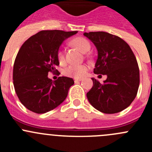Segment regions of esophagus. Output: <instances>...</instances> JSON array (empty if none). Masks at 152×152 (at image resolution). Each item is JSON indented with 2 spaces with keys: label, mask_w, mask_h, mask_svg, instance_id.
<instances>
[{
  "label": "esophagus",
  "mask_w": 152,
  "mask_h": 152,
  "mask_svg": "<svg viewBox=\"0 0 152 152\" xmlns=\"http://www.w3.org/2000/svg\"><path fill=\"white\" fill-rule=\"evenodd\" d=\"M82 79H74V82H80L82 81Z\"/></svg>",
  "instance_id": "34e87169"
}]
</instances>
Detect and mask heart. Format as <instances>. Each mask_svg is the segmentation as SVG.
I'll return each instance as SVG.
<instances>
[{"mask_svg":"<svg viewBox=\"0 0 152 152\" xmlns=\"http://www.w3.org/2000/svg\"><path fill=\"white\" fill-rule=\"evenodd\" d=\"M71 43L82 53H87L90 49V42L85 38L76 37L72 40ZM57 56L60 62H62L65 59L63 50L59 49ZM87 67L85 65H70L64 70V74L67 76H70V77L81 78L85 76L87 73Z\"/></svg>","mask_w":152,"mask_h":152,"instance_id":"heart-1","label":"heart"}]
</instances>
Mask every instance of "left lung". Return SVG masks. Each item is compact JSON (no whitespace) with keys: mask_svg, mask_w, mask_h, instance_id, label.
Listing matches in <instances>:
<instances>
[{"mask_svg":"<svg viewBox=\"0 0 152 152\" xmlns=\"http://www.w3.org/2000/svg\"><path fill=\"white\" fill-rule=\"evenodd\" d=\"M98 50L93 72L107 75L100 83L92 78L93 86L87 93L94 108L106 114L125 110L137 96L140 72L137 59L129 45L119 37L104 31L84 33Z\"/></svg>","mask_w":152,"mask_h":152,"instance_id":"1","label":"left lung"}]
</instances>
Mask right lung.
I'll return each mask as SVG.
<instances>
[{
  "mask_svg": "<svg viewBox=\"0 0 152 152\" xmlns=\"http://www.w3.org/2000/svg\"><path fill=\"white\" fill-rule=\"evenodd\" d=\"M78 31L43 30L29 37L22 45L13 67V83L24 107L38 114L58 107L66 99L74 84L71 78L60 76L53 81L49 72L58 71L57 53L64 40Z\"/></svg>",
  "mask_w": 152,
  "mask_h": 152,
  "instance_id": "right-lung-1",
  "label": "right lung"
}]
</instances>
